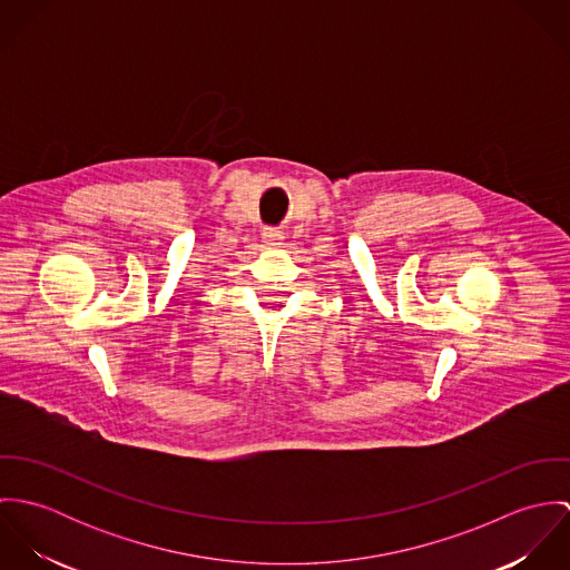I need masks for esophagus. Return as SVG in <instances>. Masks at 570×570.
I'll use <instances>...</instances> for the list:
<instances>
[{
  "label": "esophagus",
  "mask_w": 570,
  "mask_h": 570,
  "mask_svg": "<svg viewBox=\"0 0 570 570\" xmlns=\"http://www.w3.org/2000/svg\"><path fill=\"white\" fill-rule=\"evenodd\" d=\"M263 244L272 245V247L283 244V230L281 228H265L263 230Z\"/></svg>",
  "instance_id": "obj_1"
}]
</instances>
